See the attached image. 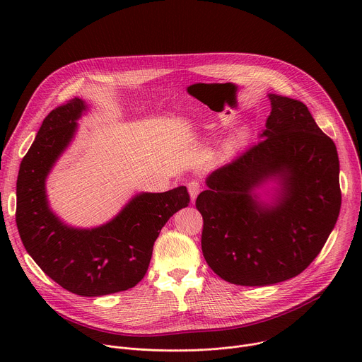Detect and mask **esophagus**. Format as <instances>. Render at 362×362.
<instances>
[{"label":"esophagus","mask_w":362,"mask_h":362,"mask_svg":"<svg viewBox=\"0 0 362 362\" xmlns=\"http://www.w3.org/2000/svg\"><path fill=\"white\" fill-rule=\"evenodd\" d=\"M187 190H189V194H190V200H192V203H194V200H196V197H197V194H199V192H200V183H199L197 180H192V182H189V185H187Z\"/></svg>","instance_id":"obj_1"}]
</instances>
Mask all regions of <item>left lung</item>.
Returning <instances> with one entry per match:
<instances>
[{"label":"left lung","mask_w":362,"mask_h":362,"mask_svg":"<svg viewBox=\"0 0 362 362\" xmlns=\"http://www.w3.org/2000/svg\"><path fill=\"white\" fill-rule=\"evenodd\" d=\"M261 140L214 170L196 199L202 252L222 279L265 286L299 275L324 247L339 209L335 143L302 101L268 94ZM276 182L270 199L257 192Z\"/></svg>","instance_id":"obj_1"}]
</instances>
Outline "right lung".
I'll use <instances>...</instances> for the list:
<instances>
[{
  "label": "right lung",
  "mask_w": 362,
  "mask_h": 362,
  "mask_svg": "<svg viewBox=\"0 0 362 362\" xmlns=\"http://www.w3.org/2000/svg\"><path fill=\"white\" fill-rule=\"evenodd\" d=\"M87 109L86 101L76 97L44 119L20 165L16 222L25 250L45 275L76 295L101 296L127 291L143 279L154 240L190 197L186 186L141 192L105 225H66L49 208L45 180Z\"/></svg>",
  "instance_id": "right-lung-1"
}]
</instances>
